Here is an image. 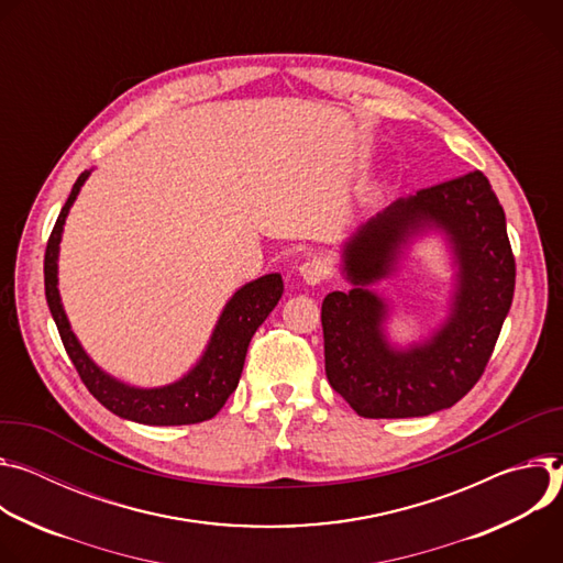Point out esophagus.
Masks as SVG:
<instances>
[{
	"label": "esophagus",
	"instance_id": "34e87169",
	"mask_svg": "<svg viewBox=\"0 0 563 563\" xmlns=\"http://www.w3.org/2000/svg\"><path fill=\"white\" fill-rule=\"evenodd\" d=\"M299 275L303 277V282H306V284H310V286H318V284H322V282L331 279L333 271H331V266H329L324 260L313 257V260H306V262L299 266Z\"/></svg>",
	"mask_w": 563,
	"mask_h": 563
}]
</instances>
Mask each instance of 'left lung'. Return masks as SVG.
<instances>
[{
	"mask_svg": "<svg viewBox=\"0 0 563 563\" xmlns=\"http://www.w3.org/2000/svg\"><path fill=\"white\" fill-rule=\"evenodd\" d=\"M443 228L461 284L450 322L422 346L391 351L387 308L366 288L329 292L322 303L329 385L362 418H413L456 405L483 376L515 297V255L506 212L483 172L422 187L371 219L344 247L355 286L383 279L411 232Z\"/></svg>",
	"mask_w": 563,
	"mask_h": 563,
	"instance_id": "obj_1",
	"label": "left lung"
}]
</instances>
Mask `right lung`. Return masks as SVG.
<instances>
[{
    "instance_id": "obj_1",
    "label": "right lung",
    "mask_w": 563,
    "mask_h": 563,
    "mask_svg": "<svg viewBox=\"0 0 563 563\" xmlns=\"http://www.w3.org/2000/svg\"><path fill=\"white\" fill-rule=\"evenodd\" d=\"M89 172H82L74 183V190L62 208L44 253V292L51 308V316L59 331L80 380L91 391V396L107 407L111 413L143 424H195L214 418L225 400L239 385L245 351L255 331L271 316L284 292V282L279 275H266L250 282L223 308V316L214 329L201 362L187 373V376L163 389H134L122 385L107 373H102L76 340L57 292V245L62 236V225L74 206L82 183Z\"/></svg>"
}]
</instances>
